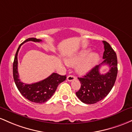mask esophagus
<instances>
[{
  "label": "esophagus",
  "instance_id": "34e87169",
  "mask_svg": "<svg viewBox=\"0 0 132 132\" xmlns=\"http://www.w3.org/2000/svg\"><path fill=\"white\" fill-rule=\"evenodd\" d=\"M67 80L69 81V82H71V81L74 80L75 79V76H73V75H70L67 77Z\"/></svg>",
  "mask_w": 132,
  "mask_h": 132
}]
</instances>
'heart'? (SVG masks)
Instances as JSON below:
<instances>
[{
  "instance_id": "obj_1",
  "label": "heart",
  "mask_w": 132,
  "mask_h": 132,
  "mask_svg": "<svg viewBox=\"0 0 132 132\" xmlns=\"http://www.w3.org/2000/svg\"><path fill=\"white\" fill-rule=\"evenodd\" d=\"M90 48L82 50L73 56L66 59L67 65L74 66L77 65L76 70L78 73H85L88 72L98 60V55L95 52H92Z\"/></svg>"
}]
</instances>
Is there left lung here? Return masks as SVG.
I'll use <instances>...</instances> for the list:
<instances>
[{
	"label": "left lung",
	"mask_w": 132,
	"mask_h": 132,
	"mask_svg": "<svg viewBox=\"0 0 132 132\" xmlns=\"http://www.w3.org/2000/svg\"><path fill=\"white\" fill-rule=\"evenodd\" d=\"M105 51L103 62L94 67L83 77L79 78L81 87L76 92L77 97L83 103L87 104L95 103L106 97L113 88L117 75V54L110 44L103 41ZM107 64L110 68L105 74L100 73L102 65Z\"/></svg>",
	"instance_id": "8db88e82"
}]
</instances>
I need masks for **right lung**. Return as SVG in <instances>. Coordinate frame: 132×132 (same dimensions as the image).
<instances>
[{"mask_svg": "<svg viewBox=\"0 0 132 132\" xmlns=\"http://www.w3.org/2000/svg\"><path fill=\"white\" fill-rule=\"evenodd\" d=\"M29 41L40 42H42V40L37 39L36 38H29L19 45L18 49L16 52L13 63V76L15 84L23 97L30 100V102L42 103L46 102L52 97L58 85L60 83L65 80L67 77L66 75H60L57 73H53L47 78L38 82L32 84H27L22 82L19 79L18 73L17 55L21 45Z\"/></svg>", "mask_w": 132, "mask_h": 132, "instance_id": "right-lung-1", "label": "right lung"}]
</instances>
